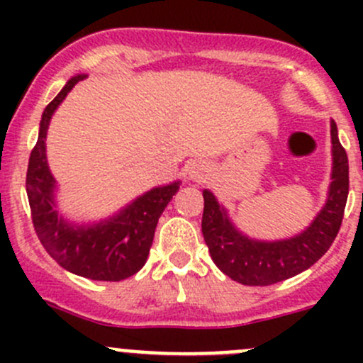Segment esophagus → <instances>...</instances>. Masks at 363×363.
<instances>
[{"label": "esophagus", "mask_w": 363, "mask_h": 363, "mask_svg": "<svg viewBox=\"0 0 363 363\" xmlns=\"http://www.w3.org/2000/svg\"><path fill=\"white\" fill-rule=\"evenodd\" d=\"M188 174L193 181H205L208 175V164L205 163V161H193V163L189 164Z\"/></svg>", "instance_id": "34e87169"}]
</instances>
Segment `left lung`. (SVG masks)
I'll use <instances>...</instances> for the list:
<instances>
[{
    "label": "left lung",
    "mask_w": 363,
    "mask_h": 363,
    "mask_svg": "<svg viewBox=\"0 0 363 363\" xmlns=\"http://www.w3.org/2000/svg\"><path fill=\"white\" fill-rule=\"evenodd\" d=\"M330 135L334 167L327 203L298 235L274 242L250 239L235 228L226 208L205 189L202 233L212 259L223 274L246 286H269L303 272L328 251L339 233L350 191L347 155L339 142L334 121Z\"/></svg>",
    "instance_id": "obj_1"
}]
</instances>
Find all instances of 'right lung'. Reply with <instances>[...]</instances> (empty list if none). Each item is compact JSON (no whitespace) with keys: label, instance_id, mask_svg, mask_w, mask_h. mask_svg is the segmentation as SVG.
<instances>
[{"label":"right lung","instance_id":"obj_1","mask_svg":"<svg viewBox=\"0 0 363 363\" xmlns=\"http://www.w3.org/2000/svg\"><path fill=\"white\" fill-rule=\"evenodd\" d=\"M86 75L68 80L42 113L36 145L29 156L26 191L35 232L63 269L93 281H123L145 265L161 212L177 193L179 181L152 188L128 207L94 225H72L56 211L54 181L45 156L47 130L61 101Z\"/></svg>","mask_w":363,"mask_h":363}]
</instances>
